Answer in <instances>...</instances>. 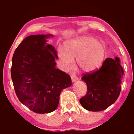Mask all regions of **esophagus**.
Instances as JSON below:
<instances>
[{"mask_svg": "<svg viewBox=\"0 0 134 134\" xmlns=\"http://www.w3.org/2000/svg\"><path fill=\"white\" fill-rule=\"evenodd\" d=\"M71 80H72V82H75V81L78 80V78L77 77V75H75L74 74H71Z\"/></svg>", "mask_w": 134, "mask_h": 134, "instance_id": "1", "label": "esophagus"}]
</instances>
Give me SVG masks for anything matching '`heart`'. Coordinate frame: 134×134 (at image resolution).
Returning <instances> with one entry per match:
<instances>
[{"label": "heart", "mask_w": 134, "mask_h": 134, "mask_svg": "<svg viewBox=\"0 0 134 134\" xmlns=\"http://www.w3.org/2000/svg\"><path fill=\"white\" fill-rule=\"evenodd\" d=\"M65 52L60 51L58 54L60 65L70 70L77 57V66L84 72H92L100 66L105 55L102 43L91 36H82L68 41L65 43Z\"/></svg>", "instance_id": "obj_1"}]
</instances>
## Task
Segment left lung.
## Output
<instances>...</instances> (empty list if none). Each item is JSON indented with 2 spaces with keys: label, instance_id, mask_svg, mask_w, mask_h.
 <instances>
[{
  "label": "left lung",
  "instance_id": "8db88e82",
  "mask_svg": "<svg viewBox=\"0 0 134 134\" xmlns=\"http://www.w3.org/2000/svg\"><path fill=\"white\" fill-rule=\"evenodd\" d=\"M124 70L118 57L107 58L99 70L81 78L87 85L86 95L80 99L86 110L99 111L113 104L120 95Z\"/></svg>",
  "mask_w": 134,
  "mask_h": 134
}]
</instances>
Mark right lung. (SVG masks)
I'll return each mask as SVG.
<instances>
[{
    "mask_svg": "<svg viewBox=\"0 0 134 134\" xmlns=\"http://www.w3.org/2000/svg\"><path fill=\"white\" fill-rule=\"evenodd\" d=\"M53 36H27L12 59L11 75L15 93L21 103L39 114L54 111L61 92L72 84L70 76L56 67L57 51L46 43Z\"/></svg>",
    "mask_w": 134,
    "mask_h": 134,
    "instance_id": "obj_1",
    "label": "right lung"
}]
</instances>
